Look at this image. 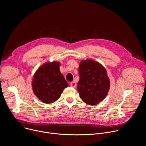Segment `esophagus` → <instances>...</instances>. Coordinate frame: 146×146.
<instances>
[{"label":"esophagus","mask_w":146,"mask_h":146,"mask_svg":"<svg viewBox=\"0 0 146 146\" xmlns=\"http://www.w3.org/2000/svg\"><path fill=\"white\" fill-rule=\"evenodd\" d=\"M70 86L73 87V88H75L76 86V83L74 82V81H72L71 83H70Z\"/></svg>","instance_id":"1"}]
</instances>
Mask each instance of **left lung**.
Returning <instances> with one entry per match:
<instances>
[{
	"label": "left lung",
	"mask_w": 146,
	"mask_h": 146,
	"mask_svg": "<svg viewBox=\"0 0 146 146\" xmlns=\"http://www.w3.org/2000/svg\"><path fill=\"white\" fill-rule=\"evenodd\" d=\"M78 73L77 90L83 102L94 106L105 98L110 88V80L100 63L91 59L82 60Z\"/></svg>",
	"instance_id": "8db88e82"
}]
</instances>
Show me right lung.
I'll list each match as a JSON object with an SVG mask.
<instances>
[{
    "label": "right lung",
    "mask_w": 146,
    "mask_h": 146,
    "mask_svg": "<svg viewBox=\"0 0 146 146\" xmlns=\"http://www.w3.org/2000/svg\"><path fill=\"white\" fill-rule=\"evenodd\" d=\"M58 62H47L41 66L34 74L32 82L35 95L44 103L58 100L68 84L59 70Z\"/></svg>",
    "instance_id": "1"
}]
</instances>
